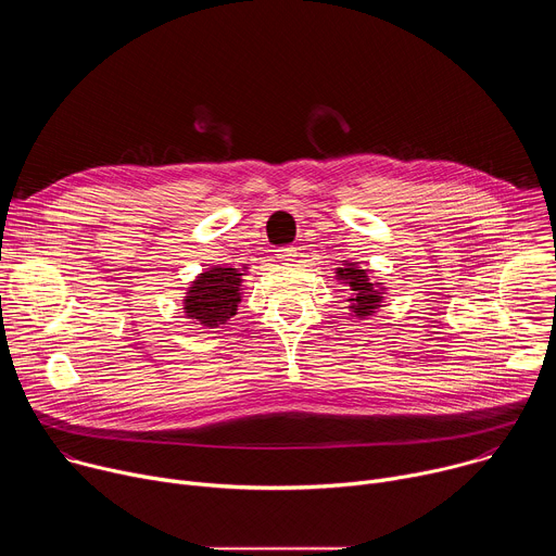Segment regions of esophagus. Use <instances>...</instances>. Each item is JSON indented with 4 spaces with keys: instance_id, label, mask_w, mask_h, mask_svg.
<instances>
[{
    "instance_id": "esophagus-1",
    "label": "esophagus",
    "mask_w": 556,
    "mask_h": 556,
    "mask_svg": "<svg viewBox=\"0 0 556 556\" xmlns=\"http://www.w3.org/2000/svg\"><path fill=\"white\" fill-rule=\"evenodd\" d=\"M277 260L279 262H294L296 260V249H292V247L277 249Z\"/></svg>"
}]
</instances>
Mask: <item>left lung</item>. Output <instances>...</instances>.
<instances>
[{
	"mask_svg": "<svg viewBox=\"0 0 556 556\" xmlns=\"http://www.w3.org/2000/svg\"><path fill=\"white\" fill-rule=\"evenodd\" d=\"M345 268H337L339 281L348 283L350 290H354V296L350 301V312L352 316H358V319H365V316H371L380 303H382V288L380 283H374L369 279V273L358 268L354 262L343 264Z\"/></svg>",
	"mask_w": 556,
	"mask_h": 556,
	"instance_id": "1",
	"label": "left lung"
}]
</instances>
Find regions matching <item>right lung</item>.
<instances>
[{"label": "right lung", "mask_w": 556, "mask_h": 556, "mask_svg": "<svg viewBox=\"0 0 556 556\" xmlns=\"http://www.w3.org/2000/svg\"><path fill=\"white\" fill-rule=\"evenodd\" d=\"M240 268L213 266L198 275L185 296V312L189 319L204 328H219L230 316L237 314V303L242 301V279Z\"/></svg>", "instance_id": "right-lung-1"}]
</instances>
